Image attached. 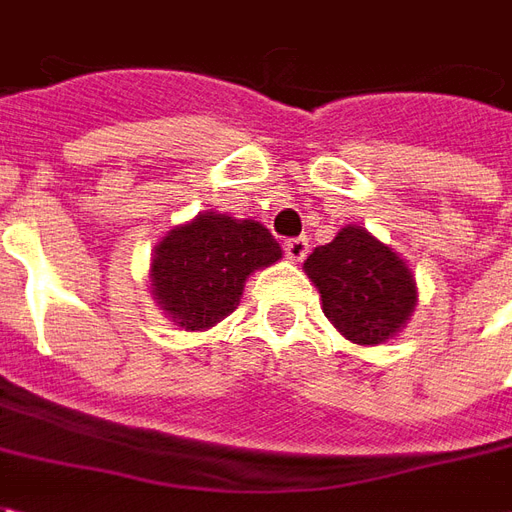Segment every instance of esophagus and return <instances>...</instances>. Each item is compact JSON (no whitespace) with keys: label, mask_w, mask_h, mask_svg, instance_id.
Returning a JSON list of instances; mask_svg holds the SVG:
<instances>
[{"label":"esophagus","mask_w":512,"mask_h":512,"mask_svg":"<svg viewBox=\"0 0 512 512\" xmlns=\"http://www.w3.org/2000/svg\"><path fill=\"white\" fill-rule=\"evenodd\" d=\"M285 255L293 263H301L304 257L310 255V238H290V241H285Z\"/></svg>","instance_id":"34e87169"}]
</instances>
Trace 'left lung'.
<instances>
[{
    "mask_svg": "<svg viewBox=\"0 0 512 512\" xmlns=\"http://www.w3.org/2000/svg\"><path fill=\"white\" fill-rule=\"evenodd\" d=\"M304 271L321 293L323 315L356 345L397 337L417 307V279L406 260L359 224H345L318 246Z\"/></svg>",
    "mask_w": 512,
    "mask_h": 512,
    "instance_id": "left-lung-1",
    "label": "left lung"
}]
</instances>
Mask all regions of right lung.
<instances>
[{
	"mask_svg": "<svg viewBox=\"0 0 512 512\" xmlns=\"http://www.w3.org/2000/svg\"><path fill=\"white\" fill-rule=\"evenodd\" d=\"M282 257L255 219L202 211L164 233L150 257V296L186 332H208L241 304L246 279Z\"/></svg>",
	"mask_w": 512,
	"mask_h": 512,
	"instance_id": "right-lung-1",
	"label": "right lung"
}]
</instances>
